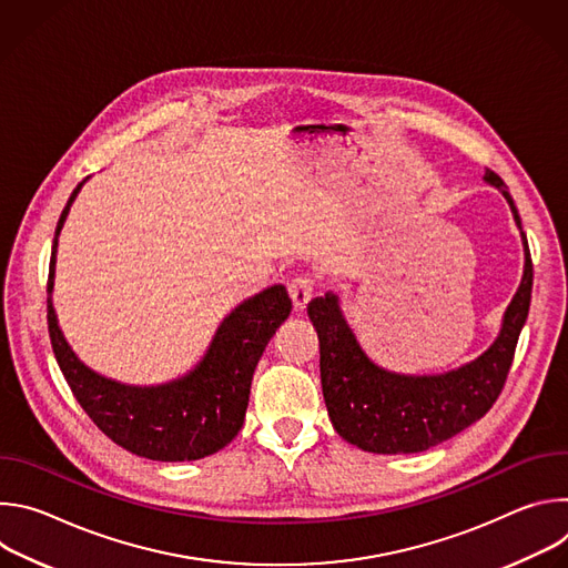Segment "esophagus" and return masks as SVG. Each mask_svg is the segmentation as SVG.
Here are the masks:
<instances>
[{"label": "esophagus", "mask_w": 568, "mask_h": 568, "mask_svg": "<svg viewBox=\"0 0 568 568\" xmlns=\"http://www.w3.org/2000/svg\"><path fill=\"white\" fill-rule=\"evenodd\" d=\"M290 298L296 312H303L312 298V283L310 278H296L290 285Z\"/></svg>", "instance_id": "esophagus-1"}]
</instances>
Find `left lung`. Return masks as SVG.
Instances as JSON below:
<instances>
[{
  "label": "left lung",
  "mask_w": 568,
  "mask_h": 568,
  "mask_svg": "<svg viewBox=\"0 0 568 568\" xmlns=\"http://www.w3.org/2000/svg\"><path fill=\"white\" fill-rule=\"evenodd\" d=\"M483 180L506 197L513 211L524 245V274L497 339L476 359L438 375H399L366 355L337 294L328 292L307 305L318 335L321 388L331 423L346 443L364 452L418 454L436 447L488 414L506 384L528 318L532 263L521 217L504 180L493 171H485Z\"/></svg>",
  "instance_id": "obj_1"
}]
</instances>
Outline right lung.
Instances as JSON below:
<instances>
[{"label": "right lung", "instance_id": "obj_1", "mask_svg": "<svg viewBox=\"0 0 568 568\" xmlns=\"http://www.w3.org/2000/svg\"><path fill=\"white\" fill-rule=\"evenodd\" d=\"M88 180L73 189L62 209L51 250L47 318L58 366L94 425L130 454L161 463L211 456L226 447L245 423L258 359L292 310L287 290L272 285L235 305L222 318L204 357L178 379L132 386L97 373L67 344L51 298L58 235Z\"/></svg>", "mask_w": 568, "mask_h": 568}]
</instances>
